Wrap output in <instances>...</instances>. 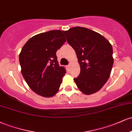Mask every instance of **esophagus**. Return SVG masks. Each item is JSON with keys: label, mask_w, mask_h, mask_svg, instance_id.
I'll return each instance as SVG.
<instances>
[{"label": "esophagus", "mask_w": 132, "mask_h": 132, "mask_svg": "<svg viewBox=\"0 0 132 132\" xmlns=\"http://www.w3.org/2000/svg\"><path fill=\"white\" fill-rule=\"evenodd\" d=\"M67 67H68V68H70V64H68V66H67Z\"/></svg>", "instance_id": "1"}]
</instances>
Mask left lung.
<instances>
[{
    "label": "left lung",
    "mask_w": 132,
    "mask_h": 132,
    "mask_svg": "<svg viewBox=\"0 0 132 132\" xmlns=\"http://www.w3.org/2000/svg\"><path fill=\"white\" fill-rule=\"evenodd\" d=\"M76 53L81 71L75 78L77 87L84 94L95 93L104 86L113 64L111 44L99 33L84 27L63 31Z\"/></svg>",
    "instance_id": "8db88e82"
}]
</instances>
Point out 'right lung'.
<instances>
[{"mask_svg":"<svg viewBox=\"0 0 132 132\" xmlns=\"http://www.w3.org/2000/svg\"><path fill=\"white\" fill-rule=\"evenodd\" d=\"M66 41L61 30H51L33 36L21 50L23 77L30 89L41 96L51 97L60 89L66 72L59 66L56 53Z\"/></svg>","mask_w":132,"mask_h":132,"instance_id":"obj_1","label":"right lung"}]
</instances>
